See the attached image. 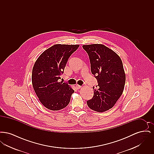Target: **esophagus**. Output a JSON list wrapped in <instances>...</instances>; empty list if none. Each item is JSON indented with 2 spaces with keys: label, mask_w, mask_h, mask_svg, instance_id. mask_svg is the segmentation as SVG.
Wrapping results in <instances>:
<instances>
[{
  "label": "esophagus",
  "mask_w": 154,
  "mask_h": 154,
  "mask_svg": "<svg viewBox=\"0 0 154 154\" xmlns=\"http://www.w3.org/2000/svg\"><path fill=\"white\" fill-rule=\"evenodd\" d=\"M75 87H76V88H77V89H80V88H81V86L79 85H76Z\"/></svg>",
  "instance_id": "34e87169"
}]
</instances>
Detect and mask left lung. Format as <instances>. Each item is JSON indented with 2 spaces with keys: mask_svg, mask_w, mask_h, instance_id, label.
Instances as JSON below:
<instances>
[{
  "mask_svg": "<svg viewBox=\"0 0 154 154\" xmlns=\"http://www.w3.org/2000/svg\"><path fill=\"white\" fill-rule=\"evenodd\" d=\"M90 60L91 70L97 81L93 97L87 101L88 107L97 112L111 109L122 94L125 74L120 57L103 44L82 45Z\"/></svg>",
  "mask_w": 154,
  "mask_h": 154,
  "instance_id": "8db88e82",
  "label": "left lung"
}]
</instances>
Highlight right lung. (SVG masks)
<instances>
[{
  "instance_id": "right-lung-1",
  "label": "right lung",
  "mask_w": 154,
  "mask_h": 154,
  "mask_svg": "<svg viewBox=\"0 0 154 154\" xmlns=\"http://www.w3.org/2000/svg\"><path fill=\"white\" fill-rule=\"evenodd\" d=\"M79 47V45H54L40 55L34 65L33 87L40 102L49 110H61L70 102L74 91L67 83L58 80L69 57Z\"/></svg>"
}]
</instances>
